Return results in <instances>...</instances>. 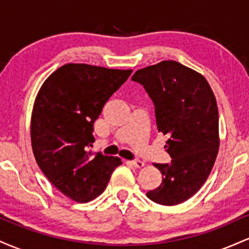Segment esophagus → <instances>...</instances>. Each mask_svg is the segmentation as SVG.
<instances>
[{
  "label": "esophagus",
  "instance_id": "34e87169",
  "mask_svg": "<svg viewBox=\"0 0 249 249\" xmlns=\"http://www.w3.org/2000/svg\"><path fill=\"white\" fill-rule=\"evenodd\" d=\"M128 162H130L133 167H137V168H141L144 166V162L142 160H138V159H133V160H130Z\"/></svg>",
  "mask_w": 249,
  "mask_h": 249
}]
</instances>
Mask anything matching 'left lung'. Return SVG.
<instances>
[{"mask_svg": "<svg viewBox=\"0 0 249 249\" xmlns=\"http://www.w3.org/2000/svg\"><path fill=\"white\" fill-rule=\"evenodd\" d=\"M133 82L153 103L157 127L168 137V164H154L162 174L160 186L147 198L173 206L186 201L204 185L219 150V112L204 76L176 61H164L134 72Z\"/></svg>", "mask_w": 249, "mask_h": 249, "instance_id": "left-lung-1", "label": "left lung"}]
</instances>
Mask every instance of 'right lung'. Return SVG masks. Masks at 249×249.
<instances>
[{
	"instance_id": "obj_1",
	"label": "right lung",
	"mask_w": 249,
	"mask_h": 249,
	"mask_svg": "<svg viewBox=\"0 0 249 249\" xmlns=\"http://www.w3.org/2000/svg\"><path fill=\"white\" fill-rule=\"evenodd\" d=\"M132 70L65 64L51 73L36 97L31 117V145L44 176L78 202L98 196L121 159L89 151L93 123L105 103Z\"/></svg>"
}]
</instances>
